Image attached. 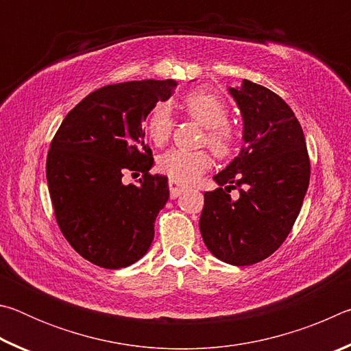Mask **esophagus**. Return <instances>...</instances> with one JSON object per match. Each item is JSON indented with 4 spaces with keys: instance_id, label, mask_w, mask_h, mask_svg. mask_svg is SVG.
<instances>
[{
    "instance_id": "obj_1",
    "label": "esophagus",
    "mask_w": 351,
    "mask_h": 351,
    "mask_svg": "<svg viewBox=\"0 0 351 351\" xmlns=\"http://www.w3.org/2000/svg\"><path fill=\"white\" fill-rule=\"evenodd\" d=\"M169 189H170V197L171 198H178L182 193V190H184V187L181 186V184L173 181V180L169 181Z\"/></svg>"
}]
</instances>
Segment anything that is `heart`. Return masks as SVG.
I'll return each mask as SVG.
<instances>
[{
  "label": "heart",
  "instance_id": "1",
  "mask_svg": "<svg viewBox=\"0 0 351 351\" xmlns=\"http://www.w3.org/2000/svg\"><path fill=\"white\" fill-rule=\"evenodd\" d=\"M187 114L207 128V145L217 156H228L234 150L235 133L228 125L229 111L224 100L210 91L198 90L182 100ZM171 134V112L167 105H158L148 117V136L156 145H164ZM212 159L204 150L171 148L158 159V167L170 180L190 184L209 170Z\"/></svg>",
  "mask_w": 351,
  "mask_h": 351
}]
</instances>
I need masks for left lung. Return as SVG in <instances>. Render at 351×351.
<instances>
[{"label": "left lung", "instance_id": "1", "mask_svg": "<svg viewBox=\"0 0 351 351\" xmlns=\"http://www.w3.org/2000/svg\"><path fill=\"white\" fill-rule=\"evenodd\" d=\"M243 119V145L204 193L199 230L224 263L268 258L293 229L310 184V158L299 121L282 97L251 80L228 88ZM225 187L223 188L222 186ZM230 188L241 197L230 198Z\"/></svg>", "mask_w": 351, "mask_h": 351}]
</instances>
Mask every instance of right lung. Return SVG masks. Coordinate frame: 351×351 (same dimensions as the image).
Masks as SVG:
<instances>
[{
  "mask_svg": "<svg viewBox=\"0 0 351 351\" xmlns=\"http://www.w3.org/2000/svg\"><path fill=\"white\" fill-rule=\"evenodd\" d=\"M176 85L167 79L100 88L68 112L51 142L46 178L57 223L69 245L100 268H127L150 249L170 193L167 178L150 175L142 123ZM127 169L145 173L139 186L121 182Z\"/></svg>",
  "mask_w": 351,
  "mask_h": 351,
  "instance_id": "1",
  "label": "right lung"
}]
</instances>
